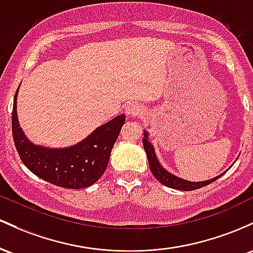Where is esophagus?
Masks as SVG:
<instances>
[{
  "instance_id": "esophagus-1",
  "label": "esophagus",
  "mask_w": 253,
  "mask_h": 253,
  "mask_svg": "<svg viewBox=\"0 0 253 253\" xmlns=\"http://www.w3.org/2000/svg\"><path fill=\"white\" fill-rule=\"evenodd\" d=\"M124 112L127 117H135V116H138L141 113V109L138 105H136L134 103H130L127 104L124 109Z\"/></svg>"
}]
</instances>
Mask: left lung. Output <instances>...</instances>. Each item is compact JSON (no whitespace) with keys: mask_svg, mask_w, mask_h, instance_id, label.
<instances>
[{"mask_svg":"<svg viewBox=\"0 0 253 253\" xmlns=\"http://www.w3.org/2000/svg\"><path fill=\"white\" fill-rule=\"evenodd\" d=\"M143 147L144 150H146L147 158H148V164H149V169L152 171L153 175H154L157 179L160 181L161 184H164L165 186L171 189H175V190H181V191H192V190L203 188V186L209 185L211 184L212 181H215L218 179L220 177H222L225 174L226 171L221 174L216 175V177L211 178V179L208 180H203V181H190V180H185L183 178L177 177V175L172 174L171 172H169L167 169H164V166L159 163V159L155 154V149L154 146H153L152 142L149 141V134L147 130L143 131Z\"/></svg>","mask_w":253,"mask_h":253,"instance_id":"left-lung-1","label":"left lung"}]
</instances>
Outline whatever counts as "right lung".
I'll return each instance as SVG.
<instances>
[{"label":"right lung","instance_id":"right-lung-1","mask_svg":"<svg viewBox=\"0 0 253 253\" xmlns=\"http://www.w3.org/2000/svg\"><path fill=\"white\" fill-rule=\"evenodd\" d=\"M14 96L12 129L20 159L37 177L65 189H84L98 181L109 164L113 144L117 141L126 115H119L98 126L86 138L64 148L35 144L21 129Z\"/></svg>","mask_w":253,"mask_h":253}]
</instances>
